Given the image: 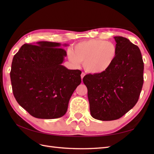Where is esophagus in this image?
Returning <instances> with one entry per match:
<instances>
[{
    "label": "esophagus",
    "instance_id": "34e87169",
    "mask_svg": "<svg viewBox=\"0 0 154 154\" xmlns=\"http://www.w3.org/2000/svg\"><path fill=\"white\" fill-rule=\"evenodd\" d=\"M85 75V73H83V72H82V74H81V78H82V80H83V77H84V76Z\"/></svg>",
    "mask_w": 154,
    "mask_h": 154
}]
</instances>
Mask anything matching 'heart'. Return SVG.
<instances>
[{
	"label": "heart",
	"mask_w": 154,
	"mask_h": 154,
	"mask_svg": "<svg viewBox=\"0 0 154 154\" xmlns=\"http://www.w3.org/2000/svg\"><path fill=\"white\" fill-rule=\"evenodd\" d=\"M118 48L114 43L99 39L81 42L69 51V61L75 67H83L93 74L104 73L111 67L117 58Z\"/></svg>",
	"instance_id": "b5f03b06"
}]
</instances>
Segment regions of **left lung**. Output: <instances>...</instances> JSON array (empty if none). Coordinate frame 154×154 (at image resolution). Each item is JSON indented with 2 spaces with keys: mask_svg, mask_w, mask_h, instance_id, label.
Instances as JSON below:
<instances>
[{
  "mask_svg": "<svg viewBox=\"0 0 154 154\" xmlns=\"http://www.w3.org/2000/svg\"><path fill=\"white\" fill-rule=\"evenodd\" d=\"M118 55L111 67L100 74H87L92 118L112 121L122 118L137 103L143 84L144 63L139 48L123 36H114Z\"/></svg>",
  "mask_w": 154,
  "mask_h": 154,
  "instance_id": "1",
  "label": "left lung"
}]
</instances>
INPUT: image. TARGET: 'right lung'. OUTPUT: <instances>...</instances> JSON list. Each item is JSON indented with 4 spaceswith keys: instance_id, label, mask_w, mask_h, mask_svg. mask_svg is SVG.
<instances>
[{
    "instance_id": "right-lung-1",
    "label": "right lung",
    "mask_w": 154,
    "mask_h": 154,
    "mask_svg": "<svg viewBox=\"0 0 154 154\" xmlns=\"http://www.w3.org/2000/svg\"><path fill=\"white\" fill-rule=\"evenodd\" d=\"M34 44H24L13 58L10 78L13 95L35 118H61L81 83L82 72L62 66L67 53L60 48V43L40 41Z\"/></svg>"
}]
</instances>
